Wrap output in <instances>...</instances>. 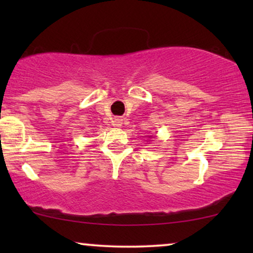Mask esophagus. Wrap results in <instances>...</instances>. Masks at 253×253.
Masks as SVG:
<instances>
[{
    "instance_id": "34e87169",
    "label": "esophagus",
    "mask_w": 253,
    "mask_h": 253,
    "mask_svg": "<svg viewBox=\"0 0 253 253\" xmlns=\"http://www.w3.org/2000/svg\"><path fill=\"white\" fill-rule=\"evenodd\" d=\"M121 124H122V122H121L120 119H115L113 121V126H121Z\"/></svg>"
}]
</instances>
